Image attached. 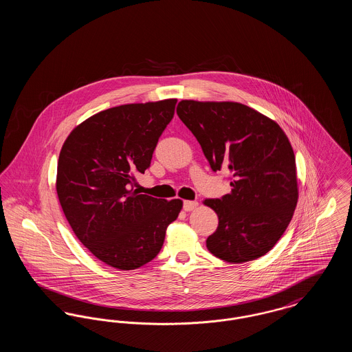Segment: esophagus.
<instances>
[{"label":"esophagus","instance_id":"1","mask_svg":"<svg viewBox=\"0 0 352 352\" xmlns=\"http://www.w3.org/2000/svg\"><path fill=\"white\" fill-rule=\"evenodd\" d=\"M198 207V201H184V211H192Z\"/></svg>","mask_w":352,"mask_h":352}]
</instances>
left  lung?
I'll return each mask as SVG.
<instances>
[{"label":"left lung","mask_w":352,"mask_h":352,"mask_svg":"<svg viewBox=\"0 0 352 352\" xmlns=\"http://www.w3.org/2000/svg\"><path fill=\"white\" fill-rule=\"evenodd\" d=\"M177 115L201 144L214 171L231 175V192L206 199L219 218L206 240L220 260L240 264L268 253L298 201L294 151L280 125L234 101H179Z\"/></svg>","instance_id":"1"}]
</instances>
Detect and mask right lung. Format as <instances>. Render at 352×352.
<instances>
[{"instance_id":"right-lung-1","label":"right lung","mask_w":352,"mask_h":352,"mask_svg":"<svg viewBox=\"0 0 352 352\" xmlns=\"http://www.w3.org/2000/svg\"><path fill=\"white\" fill-rule=\"evenodd\" d=\"M175 104L168 99L101 111L62 146L56 173L62 210L80 243L109 267L132 270L151 261L182 210L181 199H157L132 186L151 166Z\"/></svg>"}]
</instances>
